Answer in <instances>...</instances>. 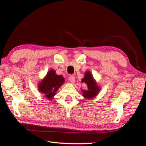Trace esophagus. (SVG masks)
<instances>
[{"instance_id": "34e87169", "label": "esophagus", "mask_w": 146, "mask_h": 146, "mask_svg": "<svg viewBox=\"0 0 146 146\" xmlns=\"http://www.w3.org/2000/svg\"><path fill=\"white\" fill-rule=\"evenodd\" d=\"M69 80L72 83H74L75 82V80H76V78H75L74 76H73V75H70V76L69 77Z\"/></svg>"}]
</instances>
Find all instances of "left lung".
I'll use <instances>...</instances> for the list:
<instances>
[{
  "instance_id": "obj_1",
  "label": "left lung",
  "mask_w": 146,
  "mask_h": 146,
  "mask_svg": "<svg viewBox=\"0 0 146 146\" xmlns=\"http://www.w3.org/2000/svg\"><path fill=\"white\" fill-rule=\"evenodd\" d=\"M82 82L84 83L87 85V90H83V96L87 99L93 98L100 90V88L96 85V82L94 81L93 77L90 72H86L85 74V77L82 78Z\"/></svg>"
}]
</instances>
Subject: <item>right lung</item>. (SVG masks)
<instances>
[{
  "label": "right lung",
  "instance_id": "right-lung-1",
  "mask_svg": "<svg viewBox=\"0 0 146 146\" xmlns=\"http://www.w3.org/2000/svg\"><path fill=\"white\" fill-rule=\"evenodd\" d=\"M64 82L63 77L56 75L55 70H50L48 72L46 77L39 84V91L45 94L46 98L51 100Z\"/></svg>",
  "mask_w": 146,
  "mask_h": 146
}]
</instances>
